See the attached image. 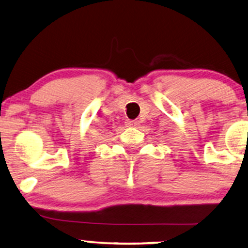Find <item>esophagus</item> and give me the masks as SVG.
I'll use <instances>...</instances> for the list:
<instances>
[{"instance_id": "obj_1", "label": "esophagus", "mask_w": 248, "mask_h": 248, "mask_svg": "<svg viewBox=\"0 0 248 248\" xmlns=\"http://www.w3.org/2000/svg\"><path fill=\"white\" fill-rule=\"evenodd\" d=\"M126 124L128 127H137L140 124V122L137 120H128Z\"/></svg>"}]
</instances>
